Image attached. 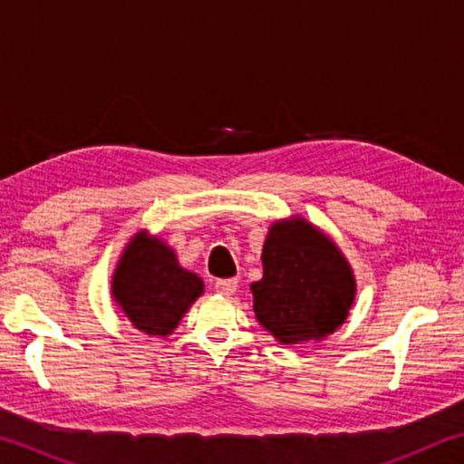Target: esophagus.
<instances>
[{"label": "esophagus", "mask_w": 464, "mask_h": 464, "mask_svg": "<svg viewBox=\"0 0 464 464\" xmlns=\"http://www.w3.org/2000/svg\"><path fill=\"white\" fill-rule=\"evenodd\" d=\"M237 286H239L237 278H229V280H218L217 285H215L217 293H218V295H223V296H231V295H235V290H237Z\"/></svg>", "instance_id": "obj_1"}]
</instances>
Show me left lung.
Listing matches in <instances>:
<instances>
[{"instance_id":"left-lung-1","label":"left lung","mask_w":464,"mask_h":464,"mask_svg":"<svg viewBox=\"0 0 464 464\" xmlns=\"http://www.w3.org/2000/svg\"><path fill=\"white\" fill-rule=\"evenodd\" d=\"M262 266V280L249 290L257 324L276 342H321L348 319L356 298L354 270L335 241L304 217L270 225Z\"/></svg>"}]
</instances>
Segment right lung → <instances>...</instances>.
<instances>
[{"mask_svg": "<svg viewBox=\"0 0 464 464\" xmlns=\"http://www.w3.org/2000/svg\"><path fill=\"white\" fill-rule=\"evenodd\" d=\"M204 293V282L179 266L160 235L137 231L124 246L110 295L132 327L151 337L174 334L186 311Z\"/></svg>", "mask_w": 464, "mask_h": 464, "instance_id": "obj_1", "label": "right lung"}]
</instances>
